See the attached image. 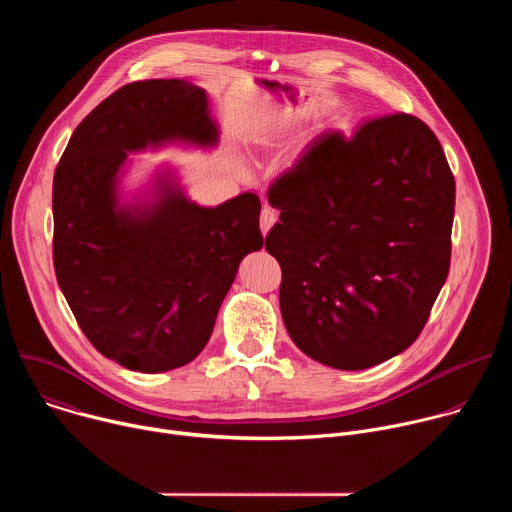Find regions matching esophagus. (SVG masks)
Listing matches in <instances>:
<instances>
[{"label": "esophagus", "mask_w": 512, "mask_h": 512, "mask_svg": "<svg viewBox=\"0 0 512 512\" xmlns=\"http://www.w3.org/2000/svg\"><path fill=\"white\" fill-rule=\"evenodd\" d=\"M277 221V212L271 208V206H263L261 210V216H259V227H261V233L267 235L269 229L275 225Z\"/></svg>", "instance_id": "obj_1"}]
</instances>
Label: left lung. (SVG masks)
Returning <instances> with one entry per match:
<instances>
[{
	"mask_svg": "<svg viewBox=\"0 0 512 512\" xmlns=\"http://www.w3.org/2000/svg\"><path fill=\"white\" fill-rule=\"evenodd\" d=\"M279 223L265 249L296 346L342 371L409 348L450 273L456 182L415 115L330 129L267 188Z\"/></svg>",
	"mask_w": 512,
	"mask_h": 512,
	"instance_id": "obj_1",
	"label": "left lung"
}]
</instances>
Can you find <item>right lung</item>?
Instances as JSON below:
<instances>
[{
    "mask_svg": "<svg viewBox=\"0 0 512 512\" xmlns=\"http://www.w3.org/2000/svg\"><path fill=\"white\" fill-rule=\"evenodd\" d=\"M206 109V93L188 81L129 83L79 123L54 172L58 285L89 342L129 371L196 358L241 259L263 247L253 192L202 208L168 190L152 210H115L125 150L174 137L214 143Z\"/></svg>",
    "mask_w": 512,
    "mask_h": 512,
    "instance_id": "1",
    "label": "right lung"
}]
</instances>
